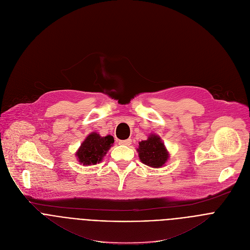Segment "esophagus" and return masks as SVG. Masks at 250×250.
Segmentation results:
<instances>
[{
    "label": "esophagus",
    "instance_id": "obj_1",
    "mask_svg": "<svg viewBox=\"0 0 250 250\" xmlns=\"http://www.w3.org/2000/svg\"><path fill=\"white\" fill-rule=\"evenodd\" d=\"M131 144V140L128 139V140H123V141H120V145H125V146H129Z\"/></svg>",
    "mask_w": 250,
    "mask_h": 250
}]
</instances>
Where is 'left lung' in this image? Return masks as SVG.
Instances as JSON below:
<instances>
[{
    "label": "left lung",
    "mask_w": 250,
    "mask_h": 250,
    "mask_svg": "<svg viewBox=\"0 0 250 250\" xmlns=\"http://www.w3.org/2000/svg\"><path fill=\"white\" fill-rule=\"evenodd\" d=\"M138 152L142 163L152 168L163 167L170 157L161 138L155 134L139 143Z\"/></svg>",
    "instance_id": "left-lung-1"
}]
</instances>
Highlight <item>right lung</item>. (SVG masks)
Returning a JSON list of instances; mask_svg holds the SVG:
<instances>
[{"label":"right lung","instance_id":"add662e5","mask_svg":"<svg viewBox=\"0 0 250 250\" xmlns=\"http://www.w3.org/2000/svg\"><path fill=\"white\" fill-rule=\"evenodd\" d=\"M113 143V137L109 135L102 137L97 132H91L83 141L75 156L78 162L83 166L95 165L103 161Z\"/></svg>","mask_w":250,"mask_h":250}]
</instances>
